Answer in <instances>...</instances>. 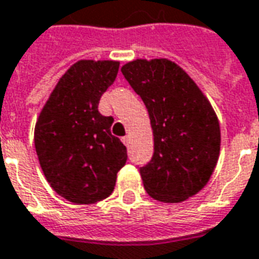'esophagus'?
Listing matches in <instances>:
<instances>
[{
  "mask_svg": "<svg viewBox=\"0 0 259 259\" xmlns=\"http://www.w3.org/2000/svg\"><path fill=\"white\" fill-rule=\"evenodd\" d=\"M122 143H124V145H125V146H128V145H130V137H124L122 138Z\"/></svg>",
  "mask_w": 259,
  "mask_h": 259,
  "instance_id": "obj_1",
  "label": "esophagus"
}]
</instances>
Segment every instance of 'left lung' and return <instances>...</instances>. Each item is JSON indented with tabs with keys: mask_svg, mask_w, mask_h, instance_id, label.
Wrapping results in <instances>:
<instances>
[{
	"mask_svg": "<svg viewBox=\"0 0 259 259\" xmlns=\"http://www.w3.org/2000/svg\"><path fill=\"white\" fill-rule=\"evenodd\" d=\"M121 73L142 98L153 130V157L139 169L143 186L158 201H185L204 188L218 163V117L189 74L171 60H132Z\"/></svg>",
	"mask_w": 259,
	"mask_h": 259,
	"instance_id": "obj_1",
	"label": "left lung"
}]
</instances>
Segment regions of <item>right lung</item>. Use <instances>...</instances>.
I'll use <instances>...</instances> for the list:
<instances>
[{
	"mask_svg": "<svg viewBox=\"0 0 259 259\" xmlns=\"http://www.w3.org/2000/svg\"><path fill=\"white\" fill-rule=\"evenodd\" d=\"M120 62L78 60L60 77L34 128L38 161L51 188L74 204L106 199L125 165L127 148L113 137V117L98 105Z\"/></svg>",
	"mask_w": 259,
	"mask_h": 259,
	"instance_id": "1",
	"label": "right lung"
}]
</instances>
